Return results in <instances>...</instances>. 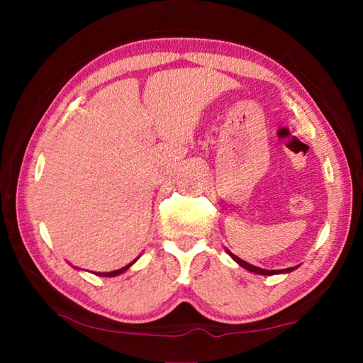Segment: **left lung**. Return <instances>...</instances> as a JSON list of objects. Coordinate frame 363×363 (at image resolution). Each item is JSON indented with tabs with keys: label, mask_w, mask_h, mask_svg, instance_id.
Segmentation results:
<instances>
[{
	"label": "left lung",
	"mask_w": 363,
	"mask_h": 363,
	"mask_svg": "<svg viewBox=\"0 0 363 363\" xmlns=\"http://www.w3.org/2000/svg\"><path fill=\"white\" fill-rule=\"evenodd\" d=\"M229 255L233 257V261L235 262H238L240 264V266L243 267V269H247V270H250V272H255V274H259V275H275V274H281V272H291V270L294 269V267H288V269H281V270H266V269H261V267H256V266H253V264H248L247 261H243V259H240V257H237L235 255H232L230 251H229Z\"/></svg>",
	"instance_id": "obj_1"
}]
</instances>
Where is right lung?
Here are the masks:
<instances>
[{"mask_svg": "<svg viewBox=\"0 0 363 363\" xmlns=\"http://www.w3.org/2000/svg\"><path fill=\"white\" fill-rule=\"evenodd\" d=\"M133 262H134V261H133ZM133 262H131V264H133ZM131 264H128V266L121 267V269H118V270H113V272H97V275H101V277H113V275H118V274H121V272H125L126 269H130Z\"/></svg>", "mask_w": 363, "mask_h": 363, "instance_id": "obj_1", "label": "right lung"}]
</instances>
